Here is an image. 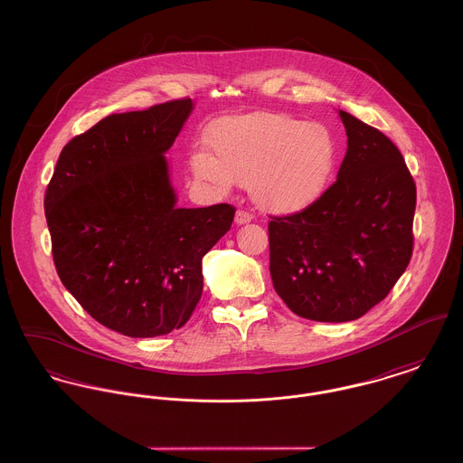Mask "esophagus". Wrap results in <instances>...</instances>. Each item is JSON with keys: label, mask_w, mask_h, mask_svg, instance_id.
Here are the masks:
<instances>
[{"label": "esophagus", "mask_w": 463, "mask_h": 463, "mask_svg": "<svg viewBox=\"0 0 463 463\" xmlns=\"http://www.w3.org/2000/svg\"><path fill=\"white\" fill-rule=\"evenodd\" d=\"M252 220H254V216L249 211H243V209H239L237 214H235V222L237 224H245V222Z\"/></svg>", "instance_id": "esophagus-1"}]
</instances>
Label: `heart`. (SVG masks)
I'll return each instance as SVG.
<instances>
[{"label":"heart","mask_w":463,"mask_h":463,"mask_svg":"<svg viewBox=\"0 0 463 463\" xmlns=\"http://www.w3.org/2000/svg\"><path fill=\"white\" fill-rule=\"evenodd\" d=\"M192 169L220 192L249 184L254 200L277 213L305 209L324 194L336 162V146L320 123L277 113L228 117L214 123Z\"/></svg>","instance_id":"obj_1"}]
</instances>
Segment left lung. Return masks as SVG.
I'll return each mask as SVG.
<instances>
[{"label":"left lung","mask_w":463,"mask_h":463,"mask_svg":"<svg viewBox=\"0 0 463 463\" xmlns=\"http://www.w3.org/2000/svg\"><path fill=\"white\" fill-rule=\"evenodd\" d=\"M336 181L303 211L269 216V275L296 316L346 322L387 298L413 254L416 184L399 147L346 111Z\"/></svg>","instance_id":"1"}]
</instances>
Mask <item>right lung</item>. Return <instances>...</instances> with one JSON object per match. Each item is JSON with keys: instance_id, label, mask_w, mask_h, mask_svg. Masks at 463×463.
I'll list each match as a JSON object with an SVG mask.
<instances>
[{"instance_id": "right-lung-1", "label": "right lung", "mask_w": 463, "mask_h": 463, "mask_svg": "<svg viewBox=\"0 0 463 463\" xmlns=\"http://www.w3.org/2000/svg\"><path fill=\"white\" fill-rule=\"evenodd\" d=\"M194 109L175 99L102 118L73 137L45 192L53 265L99 324L130 338L183 327L202 296V258L235 207H175L164 153Z\"/></svg>"}]
</instances>
